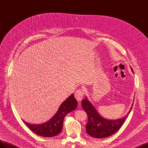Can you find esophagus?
I'll return each mask as SVG.
<instances>
[{
  "mask_svg": "<svg viewBox=\"0 0 148 148\" xmlns=\"http://www.w3.org/2000/svg\"><path fill=\"white\" fill-rule=\"evenodd\" d=\"M83 95H84V91L82 89H78V90L76 91L75 93V97L78 102H80L82 100Z\"/></svg>",
  "mask_w": 148,
  "mask_h": 148,
  "instance_id": "1",
  "label": "esophagus"
}]
</instances>
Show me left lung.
<instances>
[{"label":"left lung","mask_w":148,"mask_h":148,"mask_svg":"<svg viewBox=\"0 0 148 148\" xmlns=\"http://www.w3.org/2000/svg\"><path fill=\"white\" fill-rule=\"evenodd\" d=\"M132 71H133L132 69ZM82 106L88 115L86 132L89 135L95 138H107L117 132L122 127L133 107L132 104L130 110L125 117L117 120H107L100 115L87 97L82 101Z\"/></svg>","instance_id":"obj_1"}]
</instances>
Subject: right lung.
Here are the masks:
<instances>
[{
    "instance_id": "add662e5",
    "label": "right lung",
    "mask_w": 148,
    "mask_h": 148,
    "mask_svg": "<svg viewBox=\"0 0 148 148\" xmlns=\"http://www.w3.org/2000/svg\"><path fill=\"white\" fill-rule=\"evenodd\" d=\"M77 101L74 97L73 94H72L62 103L56 114L47 122L33 125L23 121L26 126L36 135L43 137H53L61 132L65 117L66 114L77 108Z\"/></svg>"
}]
</instances>
